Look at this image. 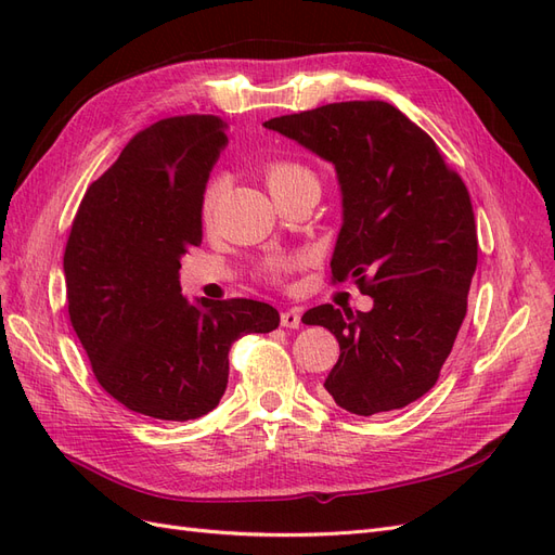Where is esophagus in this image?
<instances>
[{"label":"esophagus","instance_id":"obj_1","mask_svg":"<svg viewBox=\"0 0 555 555\" xmlns=\"http://www.w3.org/2000/svg\"><path fill=\"white\" fill-rule=\"evenodd\" d=\"M280 324H282L284 328H298V326H300V312H298L296 308L280 312Z\"/></svg>","mask_w":555,"mask_h":555}]
</instances>
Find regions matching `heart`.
I'll list each match as a JSON object with an SVG mask.
<instances>
[{"label": "heart", "instance_id": "obj_1", "mask_svg": "<svg viewBox=\"0 0 555 555\" xmlns=\"http://www.w3.org/2000/svg\"><path fill=\"white\" fill-rule=\"evenodd\" d=\"M304 178H314L312 171L308 166L298 164V162H287V159H280V162H271L263 169V180L268 184V190L275 196L278 192L292 188L294 182L304 180ZM217 196H220V180H210L208 188L204 192V201H201V215H204V220L210 222L215 204H217ZM304 263L300 257L294 255H273L263 261V273L271 278V280H284L289 273H294L296 268Z\"/></svg>", "mask_w": 555, "mask_h": 555}]
</instances>
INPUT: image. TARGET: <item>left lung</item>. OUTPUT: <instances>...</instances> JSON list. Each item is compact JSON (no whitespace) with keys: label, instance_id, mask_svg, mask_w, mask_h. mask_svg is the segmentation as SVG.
Masks as SVG:
<instances>
[{"label":"left lung","instance_id":"obj_1","mask_svg":"<svg viewBox=\"0 0 555 555\" xmlns=\"http://www.w3.org/2000/svg\"><path fill=\"white\" fill-rule=\"evenodd\" d=\"M280 131L335 166L343 229L333 282L354 278L371 312L317 306L340 359L324 389L343 410L373 416L428 393L451 354L477 268V224L461 176L410 117L386 102H340L273 117Z\"/></svg>","mask_w":555,"mask_h":555}]
</instances>
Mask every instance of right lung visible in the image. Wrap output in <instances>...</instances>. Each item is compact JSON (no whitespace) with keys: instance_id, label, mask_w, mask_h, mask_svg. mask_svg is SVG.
Masks as SVG:
<instances>
[{"instance_id":"right-lung-1","label":"right lung","mask_w":555,"mask_h":555,"mask_svg":"<svg viewBox=\"0 0 555 555\" xmlns=\"http://www.w3.org/2000/svg\"><path fill=\"white\" fill-rule=\"evenodd\" d=\"M224 145L217 115L145 127L88 188L64 249L66 306L96 382L162 422L215 410L231 345L280 324L259 300L180 294V259L201 245V201Z\"/></svg>"}]
</instances>
